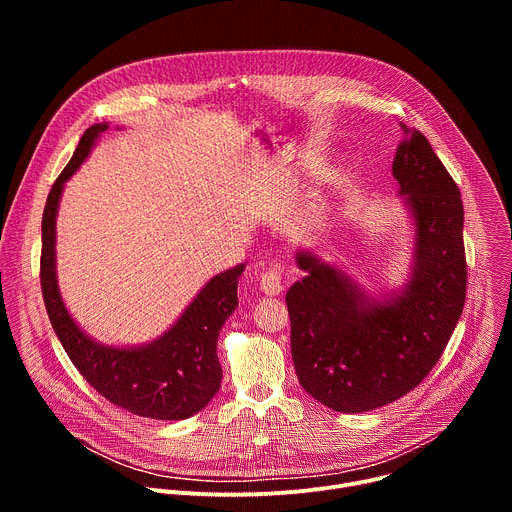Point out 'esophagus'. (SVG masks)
<instances>
[{"mask_svg": "<svg viewBox=\"0 0 512 512\" xmlns=\"http://www.w3.org/2000/svg\"><path fill=\"white\" fill-rule=\"evenodd\" d=\"M259 285H261V291L267 296H279L281 289H283V283H281V267L277 263H273L267 271L261 273L259 277Z\"/></svg>", "mask_w": 512, "mask_h": 512, "instance_id": "obj_1", "label": "esophagus"}]
</instances>
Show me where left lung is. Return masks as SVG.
I'll return each mask as SVG.
<instances>
[{
	"instance_id": "obj_1",
	"label": "left lung",
	"mask_w": 512,
	"mask_h": 512,
	"mask_svg": "<svg viewBox=\"0 0 512 512\" xmlns=\"http://www.w3.org/2000/svg\"><path fill=\"white\" fill-rule=\"evenodd\" d=\"M401 129L393 176L413 223L407 281L373 296L300 249L306 277L285 296L298 381L340 413L371 411L415 389L440 360L466 302L460 190L425 135Z\"/></svg>"
}]
</instances>
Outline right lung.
<instances>
[{
  "instance_id": "1",
  "label": "right lung",
  "mask_w": 512,
  "mask_h": 512,
  "mask_svg": "<svg viewBox=\"0 0 512 512\" xmlns=\"http://www.w3.org/2000/svg\"><path fill=\"white\" fill-rule=\"evenodd\" d=\"M107 123L91 125L48 194L42 216L40 283L50 324L72 364L113 405L152 419L178 421L202 411L221 389L218 332L239 306L245 263L210 277L180 318L148 344L111 346L89 336L66 310L56 277V216L66 180L89 158Z\"/></svg>"
}]
</instances>
